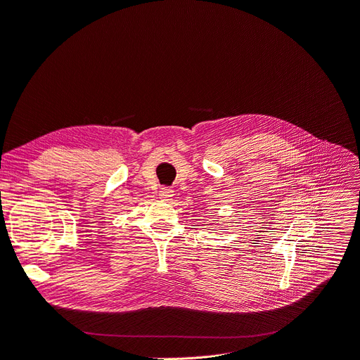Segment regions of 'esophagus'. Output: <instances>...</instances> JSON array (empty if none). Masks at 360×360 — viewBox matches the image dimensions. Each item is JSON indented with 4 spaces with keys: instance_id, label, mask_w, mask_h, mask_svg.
<instances>
[{
    "instance_id": "1",
    "label": "esophagus",
    "mask_w": 360,
    "mask_h": 360,
    "mask_svg": "<svg viewBox=\"0 0 360 360\" xmlns=\"http://www.w3.org/2000/svg\"><path fill=\"white\" fill-rule=\"evenodd\" d=\"M158 195H160V198H163V200H169V198L173 195V191L167 187H163L162 190H160Z\"/></svg>"
}]
</instances>
